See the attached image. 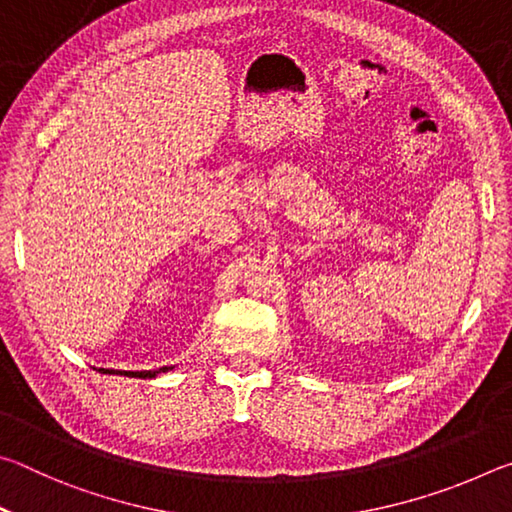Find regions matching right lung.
I'll return each mask as SVG.
<instances>
[{
	"label": "right lung",
	"instance_id": "add662e5",
	"mask_svg": "<svg viewBox=\"0 0 512 512\" xmlns=\"http://www.w3.org/2000/svg\"><path fill=\"white\" fill-rule=\"evenodd\" d=\"M167 370H171V368H169V366H164V368H160V370H137V372L124 370V372H119V375L137 377V379H153V377H158L160 372H167ZM101 372H106V375H112V372H115V370H106V368H101Z\"/></svg>",
	"mask_w": 512,
	"mask_h": 512
}]
</instances>
